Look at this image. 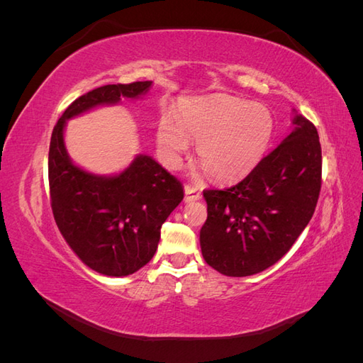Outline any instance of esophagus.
Returning <instances> with one entry per match:
<instances>
[{
  "label": "esophagus",
  "instance_id": "1",
  "mask_svg": "<svg viewBox=\"0 0 363 363\" xmlns=\"http://www.w3.org/2000/svg\"><path fill=\"white\" fill-rule=\"evenodd\" d=\"M201 192L196 189V188H192V186H184V201L186 203H192V201H199L201 200Z\"/></svg>",
  "mask_w": 363,
  "mask_h": 363
}]
</instances>
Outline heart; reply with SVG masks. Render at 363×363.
<instances>
[{
    "label": "heart",
    "mask_w": 363,
    "mask_h": 363,
    "mask_svg": "<svg viewBox=\"0 0 363 363\" xmlns=\"http://www.w3.org/2000/svg\"><path fill=\"white\" fill-rule=\"evenodd\" d=\"M162 116L157 125L159 151L169 167H179L199 144L201 167L218 182L232 183L255 169L265 157L274 136V116L262 104L233 96L206 98L182 104L174 115Z\"/></svg>",
    "instance_id": "obj_1"
}]
</instances>
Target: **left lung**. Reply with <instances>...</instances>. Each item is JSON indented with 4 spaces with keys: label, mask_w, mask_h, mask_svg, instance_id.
Masks as SVG:
<instances>
[{
    "label": "left lung",
    "mask_w": 363,
    "mask_h": 363,
    "mask_svg": "<svg viewBox=\"0 0 363 363\" xmlns=\"http://www.w3.org/2000/svg\"><path fill=\"white\" fill-rule=\"evenodd\" d=\"M291 133L247 177L203 192L200 232L208 267L228 277L265 271L291 250L309 224L321 191V145L315 125L295 113Z\"/></svg>",
    "instance_id": "8db88e82"
}]
</instances>
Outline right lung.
Here are the masks:
<instances>
[{
    "label": "right lung",
    "mask_w": 363,
    "mask_h": 363,
    "mask_svg": "<svg viewBox=\"0 0 363 363\" xmlns=\"http://www.w3.org/2000/svg\"><path fill=\"white\" fill-rule=\"evenodd\" d=\"M152 82L107 84L68 106L52 130L48 152L51 208L62 236L86 267L108 277L136 272L155 256L162 224L183 200V186L147 155L115 175L77 167L65 147L67 121L98 106L138 100Z\"/></svg>",
    "instance_id": "right-lung-1"
}]
</instances>
